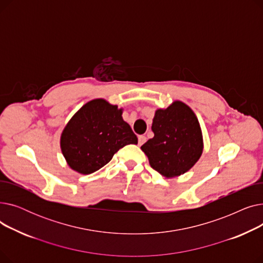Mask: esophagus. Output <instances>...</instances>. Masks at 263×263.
<instances>
[{"instance_id": "1", "label": "esophagus", "mask_w": 263, "mask_h": 263, "mask_svg": "<svg viewBox=\"0 0 263 263\" xmlns=\"http://www.w3.org/2000/svg\"><path fill=\"white\" fill-rule=\"evenodd\" d=\"M145 142H146V136H144V135H140V136H139V145H140V146H142Z\"/></svg>"}]
</instances>
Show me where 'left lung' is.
I'll return each mask as SVG.
<instances>
[{"mask_svg":"<svg viewBox=\"0 0 263 263\" xmlns=\"http://www.w3.org/2000/svg\"><path fill=\"white\" fill-rule=\"evenodd\" d=\"M151 130L155 133L141 149L150 166L166 178L190 171L199 160L203 141L199 121L192 108L181 101L158 108Z\"/></svg>","mask_w":263,"mask_h":263,"instance_id":"1","label":"left lung"}]
</instances>
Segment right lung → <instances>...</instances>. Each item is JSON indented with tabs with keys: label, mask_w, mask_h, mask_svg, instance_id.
Instances as JSON below:
<instances>
[{
	"label": "right lung",
	"mask_w": 263,
	"mask_h": 263,
	"mask_svg": "<svg viewBox=\"0 0 263 263\" xmlns=\"http://www.w3.org/2000/svg\"><path fill=\"white\" fill-rule=\"evenodd\" d=\"M121 115L122 108L104 99H93L78 110L61 135L62 153L70 168L91 174L112 160L120 148L137 144Z\"/></svg>",
	"instance_id": "right-lung-1"
}]
</instances>
